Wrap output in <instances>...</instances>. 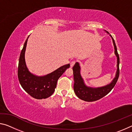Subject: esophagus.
<instances>
[{"mask_svg":"<svg viewBox=\"0 0 132 132\" xmlns=\"http://www.w3.org/2000/svg\"><path fill=\"white\" fill-rule=\"evenodd\" d=\"M75 63H76V61H75L71 62V63H70V67H71V68H72V67L75 65Z\"/></svg>","mask_w":132,"mask_h":132,"instance_id":"obj_1","label":"esophagus"}]
</instances>
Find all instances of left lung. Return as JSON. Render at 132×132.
Returning <instances> with one entry per match:
<instances>
[{
  "label": "left lung",
  "mask_w": 132,
  "mask_h": 132,
  "mask_svg": "<svg viewBox=\"0 0 132 132\" xmlns=\"http://www.w3.org/2000/svg\"><path fill=\"white\" fill-rule=\"evenodd\" d=\"M106 32L109 34L108 32ZM112 39L113 44L114 45L115 49V54L117 57V70L116 73V75L114 79L109 84L106 85L101 87L93 88L90 87H87L84 84L83 79L80 75V67L79 63L76 62L73 67V77H74V85H73V88H74L75 93L76 95L77 96L78 98L83 101L87 102L95 101L101 99L104 96L108 94L110 91L114 87L116 83L118 81V77L119 75V54L118 53L117 46H116L115 41L111 35H109Z\"/></svg>",
  "instance_id": "obj_1"
}]
</instances>
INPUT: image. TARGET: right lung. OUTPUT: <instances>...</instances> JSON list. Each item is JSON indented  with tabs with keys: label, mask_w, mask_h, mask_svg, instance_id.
<instances>
[{
	"label": "right lung",
	"mask_w": 132,
	"mask_h": 132,
	"mask_svg": "<svg viewBox=\"0 0 132 132\" xmlns=\"http://www.w3.org/2000/svg\"><path fill=\"white\" fill-rule=\"evenodd\" d=\"M28 37L24 44L19 57L18 78L22 87L31 97L38 100L45 99L54 93L57 80L70 67V64L60 67L44 76H37L31 73L27 68L25 61V52Z\"/></svg>",
	"instance_id": "1"
}]
</instances>
